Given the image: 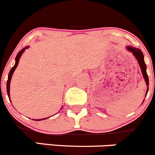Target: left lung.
<instances>
[{"label":"left lung","mask_w":155,"mask_h":155,"mask_svg":"<svg viewBox=\"0 0 155 155\" xmlns=\"http://www.w3.org/2000/svg\"><path fill=\"white\" fill-rule=\"evenodd\" d=\"M127 49L129 51L131 52L134 54L136 59L138 61L139 65H140V68H141L142 74H143V78H144L145 81L146 83V85H147V90L146 92V96L148 93V91H149V77H148L147 72H146V65L144 62V56H143V52L141 51V50L139 48H136L134 47H132V46H127Z\"/></svg>","instance_id":"1"}]
</instances>
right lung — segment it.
Here are the masks:
<instances>
[{
  "label": "right lung",
  "instance_id": "right-lung-1",
  "mask_svg": "<svg viewBox=\"0 0 155 155\" xmlns=\"http://www.w3.org/2000/svg\"><path fill=\"white\" fill-rule=\"evenodd\" d=\"M28 48H29V47H28V46H27V47L24 48L23 49H21V50L20 51L18 52V54H17L16 57H15V66H14L12 68H11L10 71H9V75H8L7 83H6V91H7V95H8V97H9V101H10V98H9V87H10L11 78H12V74H13L14 71H15V70L16 67L18 66L19 60H20V57H21L22 54L24 53V51H25V49H28ZM47 119V118H45V119H37V120H39V121H40V120H44V119ZM35 120H36V119H35Z\"/></svg>",
  "mask_w": 155,
  "mask_h": 155
}]
</instances>
